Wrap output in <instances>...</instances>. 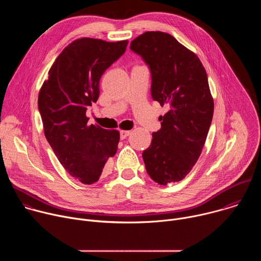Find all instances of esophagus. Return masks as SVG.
<instances>
[{"label": "esophagus", "instance_id": "esophagus-1", "mask_svg": "<svg viewBox=\"0 0 261 261\" xmlns=\"http://www.w3.org/2000/svg\"><path fill=\"white\" fill-rule=\"evenodd\" d=\"M131 134V131H127V130H122L121 132H120V137L122 138V139H125L126 137H128L129 135Z\"/></svg>", "mask_w": 261, "mask_h": 261}]
</instances>
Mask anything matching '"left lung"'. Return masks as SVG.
<instances>
[{"mask_svg": "<svg viewBox=\"0 0 261 261\" xmlns=\"http://www.w3.org/2000/svg\"><path fill=\"white\" fill-rule=\"evenodd\" d=\"M151 72V95L169 110L142 152L146 172L160 185L176 182L198 160L213 120L206 72L195 54L169 34L145 32L131 42Z\"/></svg>", "mask_w": 261, "mask_h": 261, "instance_id": "8db88e82", "label": "left lung"}]
</instances>
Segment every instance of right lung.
<instances>
[{"mask_svg":"<svg viewBox=\"0 0 261 261\" xmlns=\"http://www.w3.org/2000/svg\"><path fill=\"white\" fill-rule=\"evenodd\" d=\"M127 45V40H75L57 58L39 93L45 137L67 172L83 184L96 182L118 150L119 132L89 126L86 113L99 98L103 73L124 55Z\"/></svg>","mask_w":261,"mask_h":261,"instance_id":"1","label":"right lung"}]
</instances>
